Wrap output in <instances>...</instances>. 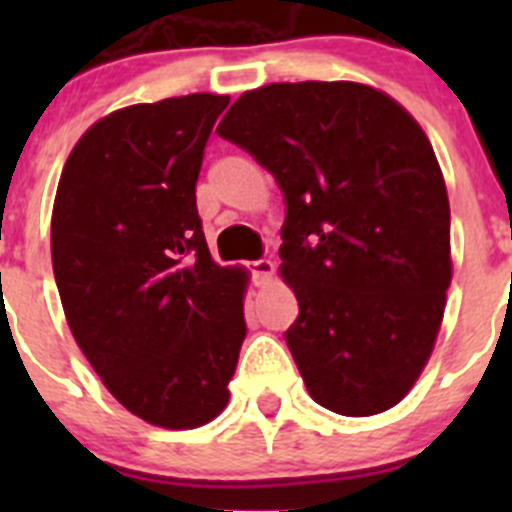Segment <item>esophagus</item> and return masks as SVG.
<instances>
[{
    "instance_id": "1",
    "label": "esophagus",
    "mask_w": 512,
    "mask_h": 512,
    "mask_svg": "<svg viewBox=\"0 0 512 512\" xmlns=\"http://www.w3.org/2000/svg\"><path fill=\"white\" fill-rule=\"evenodd\" d=\"M248 271H251L253 284H266L271 279V274H274V264L269 259H256L248 264Z\"/></svg>"
}]
</instances>
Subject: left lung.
<instances>
[{"label": "left lung", "instance_id": "1", "mask_svg": "<svg viewBox=\"0 0 512 512\" xmlns=\"http://www.w3.org/2000/svg\"><path fill=\"white\" fill-rule=\"evenodd\" d=\"M217 135L284 194L282 277L300 315L284 333L307 392L348 418L390 410L431 356L451 284V215L418 122L354 81L243 94Z\"/></svg>", "mask_w": 512, "mask_h": 512}]
</instances>
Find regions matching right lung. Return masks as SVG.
<instances>
[{
	"mask_svg": "<svg viewBox=\"0 0 512 512\" xmlns=\"http://www.w3.org/2000/svg\"><path fill=\"white\" fill-rule=\"evenodd\" d=\"M228 102L187 94L102 117L53 205V274L76 343L120 405L171 431L223 413L246 338V271L212 261L194 194Z\"/></svg>",
	"mask_w": 512,
	"mask_h": 512,
	"instance_id": "1",
	"label": "right lung"
}]
</instances>
